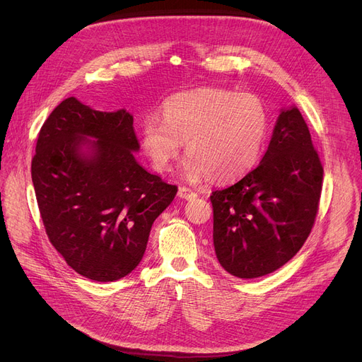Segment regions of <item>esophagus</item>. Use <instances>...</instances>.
I'll return each mask as SVG.
<instances>
[{"instance_id":"34e87169","label":"esophagus","mask_w":362,"mask_h":362,"mask_svg":"<svg viewBox=\"0 0 362 362\" xmlns=\"http://www.w3.org/2000/svg\"><path fill=\"white\" fill-rule=\"evenodd\" d=\"M177 197L182 198V199H186V201H191V199L197 198L198 195L192 191V189H189L186 186H180L179 187V192H177Z\"/></svg>"}]
</instances>
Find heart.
<instances>
[{
  "instance_id": "obj_1",
  "label": "heart",
  "mask_w": 362,
  "mask_h": 362,
  "mask_svg": "<svg viewBox=\"0 0 362 362\" xmlns=\"http://www.w3.org/2000/svg\"><path fill=\"white\" fill-rule=\"evenodd\" d=\"M267 133L269 114L255 95L204 88L170 97L163 119L149 116L142 122L141 142L161 173L170 170L186 141L187 179L233 182L255 167Z\"/></svg>"
}]
</instances>
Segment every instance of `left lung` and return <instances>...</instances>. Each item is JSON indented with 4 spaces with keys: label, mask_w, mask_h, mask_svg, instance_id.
Masks as SVG:
<instances>
[{
    "label": "left lung",
    "mask_w": 362,
    "mask_h": 362,
    "mask_svg": "<svg viewBox=\"0 0 362 362\" xmlns=\"http://www.w3.org/2000/svg\"><path fill=\"white\" fill-rule=\"evenodd\" d=\"M322 187V165L296 107L281 110L259 164L210 197L221 267L240 279L276 272L305 243Z\"/></svg>",
    "instance_id": "left-lung-1"
}]
</instances>
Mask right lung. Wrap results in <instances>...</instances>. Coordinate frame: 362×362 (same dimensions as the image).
<instances>
[{
  "label": "right lung",
  "mask_w": 362,
  "mask_h": 362,
  "mask_svg": "<svg viewBox=\"0 0 362 362\" xmlns=\"http://www.w3.org/2000/svg\"><path fill=\"white\" fill-rule=\"evenodd\" d=\"M35 151L32 182L54 248L76 273L95 281L135 270L152 223L177 186L135 160L139 142L132 114L92 110L70 97L42 124Z\"/></svg>",
  "instance_id": "right-lung-1"
}]
</instances>
